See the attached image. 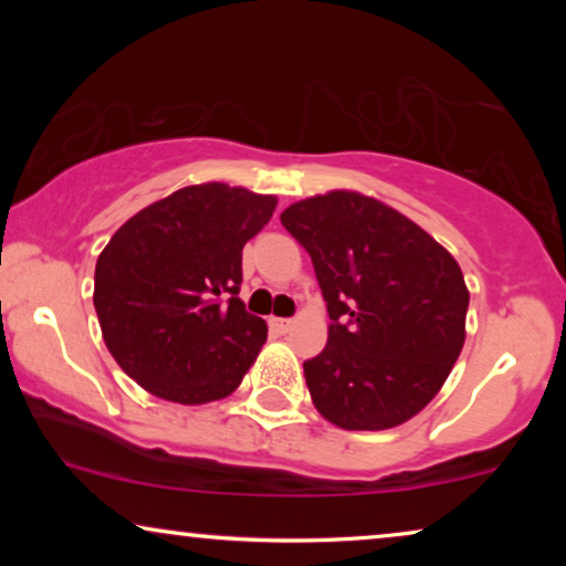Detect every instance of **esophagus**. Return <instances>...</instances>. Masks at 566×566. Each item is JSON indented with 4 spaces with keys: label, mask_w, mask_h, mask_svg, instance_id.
<instances>
[{
    "label": "esophagus",
    "mask_w": 566,
    "mask_h": 566,
    "mask_svg": "<svg viewBox=\"0 0 566 566\" xmlns=\"http://www.w3.org/2000/svg\"><path fill=\"white\" fill-rule=\"evenodd\" d=\"M293 327V319H283V316H270V329L277 332V335H285Z\"/></svg>",
    "instance_id": "obj_1"
}]
</instances>
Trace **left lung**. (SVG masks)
I'll return each instance as SVG.
<instances>
[{"mask_svg":"<svg viewBox=\"0 0 566 566\" xmlns=\"http://www.w3.org/2000/svg\"><path fill=\"white\" fill-rule=\"evenodd\" d=\"M283 227L312 254L327 345L304 363L312 401L343 430H389L436 399L467 339L469 289L453 254L358 190L291 203Z\"/></svg>","mask_w":566,"mask_h":566,"instance_id":"1","label":"left lung"}]
</instances>
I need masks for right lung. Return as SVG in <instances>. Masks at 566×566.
Masks as SVG:
<instances>
[{
  "label": "right lung",
  "instance_id": "add662e5",
  "mask_svg": "<svg viewBox=\"0 0 566 566\" xmlns=\"http://www.w3.org/2000/svg\"><path fill=\"white\" fill-rule=\"evenodd\" d=\"M277 206L227 182L188 185L123 223L95 265V312L115 363L154 397H229L268 339L239 298L242 250Z\"/></svg>",
  "mask_w": 566,
  "mask_h": 566
}]
</instances>
